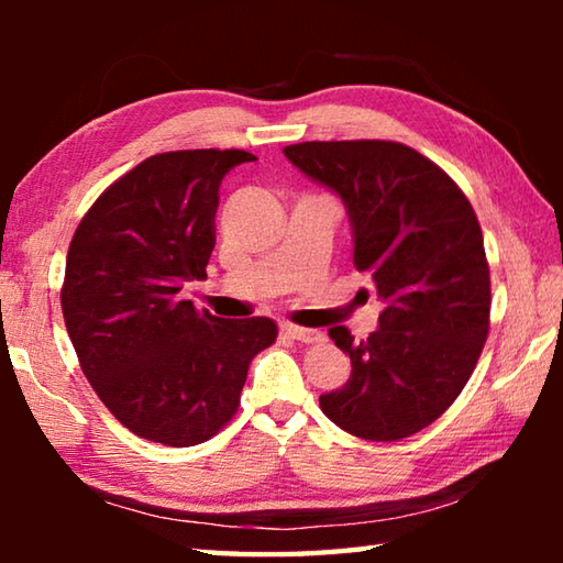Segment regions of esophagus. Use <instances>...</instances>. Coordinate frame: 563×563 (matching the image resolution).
<instances>
[{
  "label": "esophagus",
  "instance_id": "esophagus-1",
  "mask_svg": "<svg viewBox=\"0 0 563 563\" xmlns=\"http://www.w3.org/2000/svg\"><path fill=\"white\" fill-rule=\"evenodd\" d=\"M280 332H283L285 338L298 340V342H318V340H322V332H320V330L300 328V325H292V322H283Z\"/></svg>",
  "mask_w": 563,
  "mask_h": 563
}]
</instances>
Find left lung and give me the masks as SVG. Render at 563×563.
I'll return each mask as SVG.
<instances>
[{
    "label": "left lung",
    "mask_w": 563,
    "mask_h": 563,
    "mask_svg": "<svg viewBox=\"0 0 563 563\" xmlns=\"http://www.w3.org/2000/svg\"><path fill=\"white\" fill-rule=\"evenodd\" d=\"M283 154L342 198L352 263L383 300L367 340L328 330L352 373L320 409L360 440H405L460 397L487 342L489 265L474 208L440 166L395 141H305Z\"/></svg>",
    "instance_id": "8db88e82"
}]
</instances>
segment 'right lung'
Here are the masks:
<instances>
[{
    "label": "right lung",
    "instance_id": "add662e5",
    "mask_svg": "<svg viewBox=\"0 0 563 563\" xmlns=\"http://www.w3.org/2000/svg\"><path fill=\"white\" fill-rule=\"evenodd\" d=\"M241 148L168 151L141 161L97 198L71 238L62 312L84 375L133 434L194 446L241 405L271 318L223 320L184 300L206 278L218 188Z\"/></svg>",
    "mask_w": 563,
    "mask_h": 563
}]
</instances>
